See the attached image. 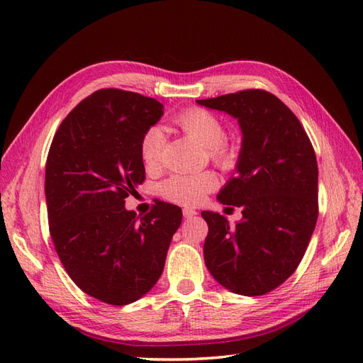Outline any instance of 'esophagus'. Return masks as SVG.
Masks as SVG:
<instances>
[{"mask_svg": "<svg viewBox=\"0 0 363 363\" xmlns=\"http://www.w3.org/2000/svg\"><path fill=\"white\" fill-rule=\"evenodd\" d=\"M182 215L184 218H194L196 215V211L191 209V207H186V209H182Z\"/></svg>", "mask_w": 363, "mask_h": 363, "instance_id": "obj_1", "label": "esophagus"}]
</instances>
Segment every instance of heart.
I'll use <instances>...</instances> for the list:
<instances>
[{"instance_id": "b5f03b06", "label": "heart", "mask_w": 363, "mask_h": 363, "mask_svg": "<svg viewBox=\"0 0 363 363\" xmlns=\"http://www.w3.org/2000/svg\"><path fill=\"white\" fill-rule=\"evenodd\" d=\"M176 123L199 145L212 152L218 164L230 167L235 160L233 150L226 148V130L223 123L213 113L204 109H190L181 113ZM167 137L160 126H151L145 130L140 142V156L146 168H156L164 154ZM217 176L211 172L201 173H177L162 182L160 194L168 201L184 206H195L217 187Z\"/></svg>"}]
</instances>
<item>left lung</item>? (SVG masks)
Returning <instances> with one entry per match:
<instances>
[{
	"label": "left lung",
	"instance_id": "1",
	"mask_svg": "<svg viewBox=\"0 0 363 363\" xmlns=\"http://www.w3.org/2000/svg\"><path fill=\"white\" fill-rule=\"evenodd\" d=\"M225 112L242 130L235 174L221 204L242 207V220L204 211V262L226 290L259 296L295 273L318 218V165L312 143L287 106L265 90L198 99ZM229 209V207H226Z\"/></svg>",
	"mask_w": 363,
	"mask_h": 363
}]
</instances>
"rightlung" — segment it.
Segmentation results:
<instances>
[{"mask_svg": "<svg viewBox=\"0 0 363 363\" xmlns=\"http://www.w3.org/2000/svg\"><path fill=\"white\" fill-rule=\"evenodd\" d=\"M157 99L103 89L67 115L45 168L50 233L78 287L125 306L148 293L165 267L182 211L159 201L145 217L125 199L145 179L140 142L164 115Z\"/></svg>", "mask_w": 363, "mask_h": 363, "instance_id": "obj_1", "label": "right lung"}]
</instances>
